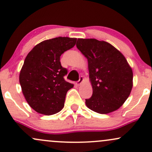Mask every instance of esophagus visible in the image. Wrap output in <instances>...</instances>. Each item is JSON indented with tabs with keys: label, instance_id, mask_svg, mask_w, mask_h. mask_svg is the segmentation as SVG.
Listing matches in <instances>:
<instances>
[{
	"label": "esophagus",
	"instance_id": "34e87169",
	"mask_svg": "<svg viewBox=\"0 0 152 152\" xmlns=\"http://www.w3.org/2000/svg\"><path fill=\"white\" fill-rule=\"evenodd\" d=\"M83 76H81L79 77V79H78V81L76 82V84H77V86H80V85L81 84L82 82H83Z\"/></svg>",
	"mask_w": 152,
	"mask_h": 152
}]
</instances>
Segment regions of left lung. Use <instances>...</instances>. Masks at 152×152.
Returning <instances> with one entry per match:
<instances>
[{"mask_svg": "<svg viewBox=\"0 0 152 152\" xmlns=\"http://www.w3.org/2000/svg\"><path fill=\"white\" fill-rule=\"evenodd\" d=\"M76 47L88 60L93 94L87 107L99 114L116 111L128 99L133 86V72L119 50L106 41L78 38Z\"/></svg>", "mask_w": 152, "mask_h": 152, "instance_id": "left-lung-1", "label": "left lung"}]
</instances>
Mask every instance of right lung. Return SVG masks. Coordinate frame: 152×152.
<instances>
[{
	"instance_id": "add662e5",
	"label": "right lung",
	"mask_w": 152,
	"mask_h": 152,
	"mask_svg": "<svg viewBox=\"0 0 152 152\" xmlns=\"http://www.w3.org/2000/svg\"><path fill=\"white\" fill-rule=\"evenodd\" d=\"M76 38L58 37L46 40L27 55L19 81L26 102L36 112L52 115L64 106L67 91L74 84L64 79L68 71L62 67V53L75 46Z\"/></svg>"
}]
</instances>
